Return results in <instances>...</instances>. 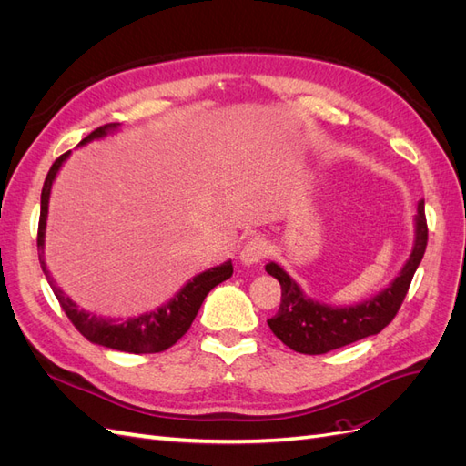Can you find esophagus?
<instances>
[{
    "label": "esophagus",
    "mask_w": 466,
    "mask_h": 466,
    "mask_svg": "<svg viewBox=\"0 0 466 466\" xmlns=\"http://www.w3.org/2000/svg\"><path fill=\"white\" fill-rule=\"evenodd\" d=\"M268 255V243L260 237L248 238V241L243 245L241 252H238V258L245 266H255L258 264L264 257Z\"/></svg>",
    "instance_id": "34e87169"
}]
</instances>
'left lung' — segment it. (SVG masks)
I'll return each mask as SVG.
<instances>
[{"instance_id": "8db88e82", "label": "left lung", "mask_w": 466, "mask_h": 466, "mask_svg": "<svg viewBox=\"0 0 466 466\" xmlns=\"http://www.w3.org/2000/svg\"><path fill=\"white\" fill-rule=\"evenodd\" d=\"M426 245L428 223L424 200H420L414 216L412 252L399 276L373 298L346 307L311 299L278 262H268L266 272L274 276L281 286L279 311L268 319V327L288 348L309 356L327 354L330 350L379 334L399 313L414 272L424 258Z\"/></svg>"}]
</instances>
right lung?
I'll return each mask as SVG.
<instances>
[{
  "label": "right lung",
  "mask_w": 466,
  "mask_h": 466,
  "mask_svg": "<svg viewBox=\"0 0 466 466\" xmlns=\"http://www.w3.org/2000/svg\"><path fill=\"white\" fill-rule=\"evenodd\" d=\"M118 126L120 124L116 122L101 126V128L91 132L86 139H81L79 147L95 142V139H103L108 134L118 132ZM69 155H72V151L64 153L62 157L54 161L40 194V223H38V241H36L38 258H40L42 272H45L54 295L58 298L69 320L74 322V327L93 344L118 350V351H128V354H157V351L171 348L190 329V324L194 317L198 315L206 295L218 284H221V281L231 278L233 274L231 260L196 274L173 295L171 299L149 313H142L128 319H108V317L89 313L86 309H79V305L69 298V295H66L58 288V284H56L45 260V237H46L50 192H52L56 177H58L60 168L67 161Z\"/></svg>",
  "instance_id": "add662e5"
}]
</instances>
